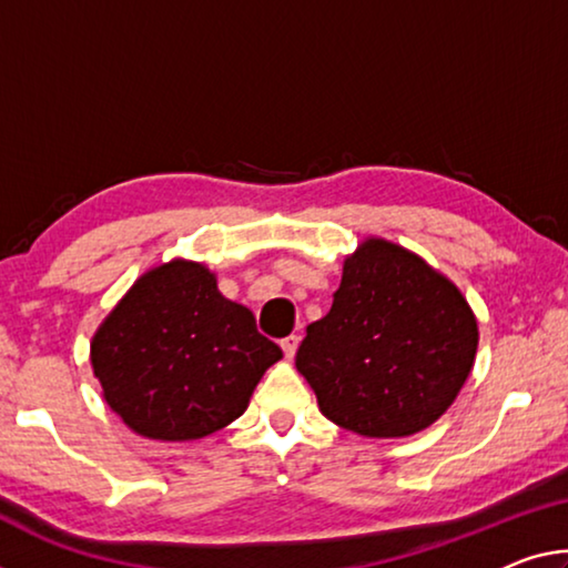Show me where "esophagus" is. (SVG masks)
I'll return each instance as SVG.
<instances>
[{
  "instance_id": "34e87169",
  "label": "esophagus",
  "mask_w": 568,
  "mask_h": 568,
  "mask_svg": "<svg viewBox=\"0 0 568 568\" xmlns=\"http://www.w3.org/2000/svg\"><path fill=\"white\" fill-rule=\"evenodd\" d=\"M296 347H300V337H296V335H290V337L282 339V351H284L286 357H290V361L296 355Z\"/></svg>"
}]
</instances>
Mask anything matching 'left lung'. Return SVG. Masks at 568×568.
Instances as JSON below:
<instances>
[{"label": "left lung", "mask_w": 568, "mask_h": 568, "mask_svg": "<svg viewBox=\"0 0 568 568\" xmlns=\"http://www.w3.org/2000/svg\"><path fill=\"white\" fill-rule=\"evenodd\" d=\"M477 320L449 278L396 243L371 239L345 258L333 307L312 322L296 371L329 422L363 436L432 426L465 386Z\"/></svg>", "instance_id": "8db88e82"}]
</instances>
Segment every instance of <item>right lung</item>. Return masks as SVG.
Returning <instances> with one entry per match:
<instances>
[{"instance_id":"right-lung-1","label":"right lung","mask_w":568,"mask_h":568,"mask_svg":"<svg viewBox=\"0 0 568 568\" xmlns=\"http://www.w3.org/2000/svg\"><path fill=\"white\" fill-rule=\"evenodd\" d=\"M278 357L251 310L190 261L139 278L91 343L106 404L136 434L164 442L200 439L239 418Z\"/></svg>"}]
</instances>
